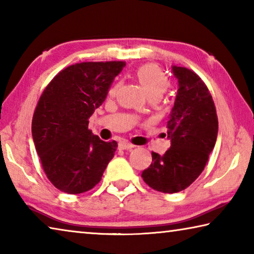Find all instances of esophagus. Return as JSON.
Listing matches in <instances>:
<instances>
[{"label": "esophagus", "mask_w": 254, "mask_h": 254, "mask_svg": "<svg viewBox=\"0 0 254 254\" xmlns=\"http://www.w3.org/2000/svg\"><path fill=\"white\" fill-rule=\"evenodd\" d=\"M134 148V145L127 142V141H121V142L119 143V149H122V150H131Z\"/></svg>", "instance_id": "esophagus-1"}]
</instances>
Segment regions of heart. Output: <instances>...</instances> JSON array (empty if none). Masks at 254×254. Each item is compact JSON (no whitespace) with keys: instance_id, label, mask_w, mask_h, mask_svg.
Returning a JSON list of instances; mask_svg holds the SVG:
<instances>
[{"instance_id":"heart-1","label":"heart","mask_w":254,"mask_h":254,"mask_svg":"<svg viewBox=\"0 0 254 254\" xmlns=\"http://www.w3.org/2000/svg\"><path fill=\"white\" fill-rule=\"evenodd\" d=\"M135 76L140 84L142 85L148 96L157 95L161 96L167 91L169 86V79L160 68L153 65V64H147L139 67L135 71ZM117 86L110 89V94H114Z\"/></svg>"}]
</instances>
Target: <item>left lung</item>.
Returning <instances> with one entry per match:
<instances>
[{
    "label": "left lung",
    "instance_id": "obj_1",
    "mask_svg": "<svg viewBox=\"0 0 254 254\" xmlns=\"http://www.w3.org/2000/svg\"><path fill=\"white\" fill-rule=\"evenodd\" d=\"M178 79L175 104L167 123L171 145L141 177L154 190L174 194L198 178L216 142L218 121L214 101L200 77L186 67H173Z\"/></svg>",
    "mask_w": 254,
    "mask_h": 254
}]
</instances>
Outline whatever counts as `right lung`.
Masks as SVG:
<instances>
[{"label": "right lung", "mask_w": 254, "mask_h": 254, "mask_svg": "<svg viewBox=\"0 0 254 254\" xmlns=\"http://www.w3.org/2000/svg\"><path fill=\"white\" fill-rule=\"evenodd\" d=\"M124 62L68 66L41 94L32 118V137L47 178L67 194L91 190L114 157L117 141L101 140L88 119L105 101Z\"/></svg>", "instance_id": "1"}]
</instances>
